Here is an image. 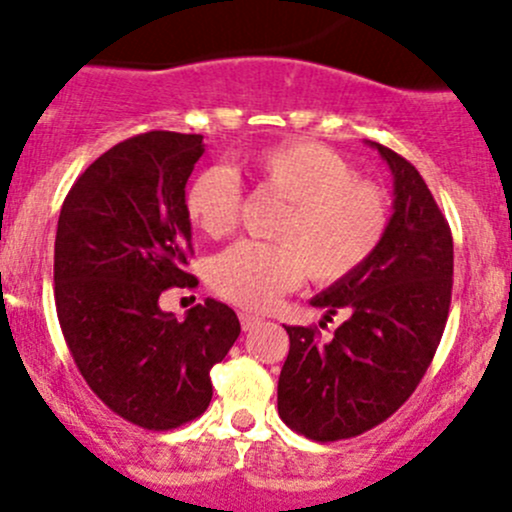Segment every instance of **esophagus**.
<instances>
[{
	"instance_id": "obj_1",
	"label": "esophagus",
	"mask_w": 512,
	"mask_h": 512,
	"mask_svg": "<svg viewBox=\"0 0 512 512\" xmlns=\"http://www.w3.org/2000/svg\"><path fill=\"white\" fill-rule=\"evenodd\" d=\"M260 321H262L260 316L247 314V311H242V314H240V326H242V331H252V328L260 324Z\"/></svg>"
}]
</instances>
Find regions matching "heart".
Here are the masks:
<instances>
[{"label":"heart","mask_w":512,"mask_h":512,"mask_svg":"<svg viewBox=\"0 0 512 512\" xmlns=\"http://www.w3.org/2000/svg\"><path fill=\"white\" fill-rule=\"evenodd\" d=\"M260 188L284 198L277 242L242 240L213 257L208 279L242 309H267L304 274L319 284L351 277L373 257L390 225V203L378 186L331 147L309 139L270 144L245 161ZM186 213L208 238H223L240 213V184L230 171H201L186 188Z\"/></svg>","instance_id":"b5f03b06"}]
</instances>
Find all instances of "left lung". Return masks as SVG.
Listing matches in <instances>:
<instances>
[{"instance_id": "8db88e82", "label": "left lung", "mask_w": 512, "mask_h": 512, "mask_svg": "<svg viewBox=\"0 0 512 512\" xmlns=\"http://www.w3.org/2000/svg\"><path fill=\"white\" fill-rule=\"evenodd\" d=\"M368 144L392 171L395 201L385 238L360 270L311 299L326 321L346 314L328 341L319 328L284 326L289 355L277 410L287 427L314 441L358 437L400 410L427 373L449 316V223L410 161Z\"/></svg>"}]
</instances>
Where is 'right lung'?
Returning a JSON list of instances; mask_svg holds the SVG:
<instances>
[{"label":"right lung","mask_w":512,"mask_h":512,"mask_svg":"<svg viewBox=\"0 0 512 512\" xmlns=\"http://www.w3.org/2000/svg\"><path fill=\"white\" fill-rule=\"evenodd\" d=\"M201 134L144 132L78 176L58 215L53 282L71 355L90 390L137 427L166 432L211 405V368L240 336L228 304L206 299L184 321L161 311L188 274L186 181Z\"/></svg>","instance_id":"1"}]
</instances>
